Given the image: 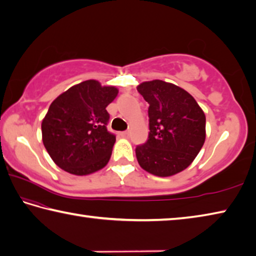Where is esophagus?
<instances>
[{
  "label": "esophagus",
  "instance_id": "esophagus-1",
  "mask_svg": "<svg viewBox=\"0 0 256 256\" xmlns=\"http://www.w3.org/2000/svg\"><path fill=\"white\" fill-rule=\"evenodd\" d=\"M120 136L124 137V138H127L129 136V132H121Z\"/></svg>",
  "mask_w": 256,
  "mask_h": 256
}]
</instances>
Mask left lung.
<instances>
[{"label": "left lung", "instance_id": "obj_1", "mask_svg": "<svg viewBox=\"0 0 256 256\" xmlns=\"http://www.w3.org/2000/svg\"><path fill=\"white\" fill-rule=\"evenodd\" d=\"M148 102L150 135L137 146L140 168L166 178L194 162L206 140V116L194 98L176 84L153 80L137 86Z\"/></svg>", "mask_w": 256, "mask_h": 256}]
</instances>
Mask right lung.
Instances as JSON below:
<instances>
[{
  "label": "right lung",
  "instance_id": "right-lung-1",
  "mask_svg": "<svg viewBox=\"0 0 256 256\" xmlns=\"http://www.w3.org/2000/svg\"><path fill=\"white\" fill-rule=\"evenodd\" d=\"M119 90L88 80L70 88L52 102L42 122V142L58 168L88 176L109 162L116 137L106 130V108Z\"/></svg>",
  "mask_w": 256,
  "mask_h": 256
}]
</instances>
